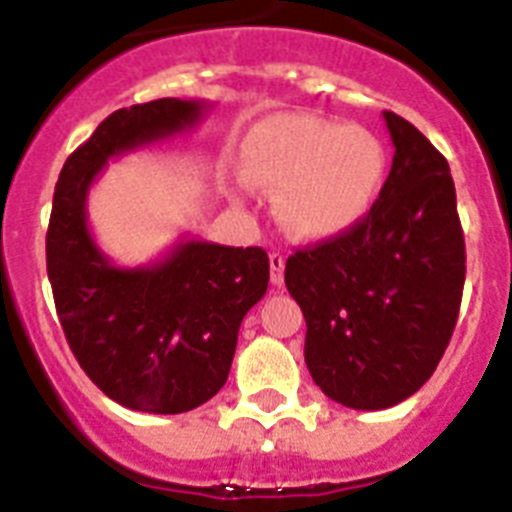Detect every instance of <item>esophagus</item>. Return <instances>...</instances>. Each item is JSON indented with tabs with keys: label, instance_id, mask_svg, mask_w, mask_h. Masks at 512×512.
Segmentation results:
<instances>
[{
	"label": "esophagus",
	"instance_id": "esophagus-1",
	"mask_svg": "<svg viewBox=\"0 0 512 512\" xmlns=\"http://www.w3.org/2000/svg\"><path fill=\"white\" fill-rule=\"evenodd\" d=\"M283 268H286V257L281 252H273L270 255V283L281 289L283 286Z\"/></svg>",
	"mask_w": 512,
	"mask_h": 512
}]
</instances>
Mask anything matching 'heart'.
Segmentation results:
<instances>
[{"mask_svg":"<svg viewBox=\"0 0 512 512\" xmlns=\"http://www.w3.org/2000/svg\"><path fill=\"white\" fill-rule=\"evenodd\" d=\"M244 171L276 190L278 218L302 239H328L362 221L388 176V150L375 132L320 117L257 124L242 148Z\"/></svg>","mask_w":512,"mask_h":512,"instance_id":"1","label":"heart"}]
</instances>
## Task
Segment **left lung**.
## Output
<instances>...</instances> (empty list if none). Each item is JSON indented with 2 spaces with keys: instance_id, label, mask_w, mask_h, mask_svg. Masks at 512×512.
Returning a JSON list of instances; mask_svg holds the SVG:
<instances>
[{
  "instance_id": "left-lung-1",
  "label": "left lung",
  "mask_w": 512,
  "mask_h": 512,
  "mask_svg": "<svg viewBox=\"0 0 512 512\" xmlns=\"http://www.w3.org/2000/svg\"><path fill=\"white\" fill-rule=\"evenodd\" d=\"M382 119L395 156L367 218L294 252L283 276L307 320L309 375L356 411L390 409L432 377L466 281L448 161L411 122Z\"/></svg>"
}]
</instances>
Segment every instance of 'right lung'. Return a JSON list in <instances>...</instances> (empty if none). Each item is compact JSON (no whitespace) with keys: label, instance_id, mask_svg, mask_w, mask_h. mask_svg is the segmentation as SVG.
Masks as SVG:
<instances>
[{"label":"right lung","instance_id":"obj_1","mask_svg":"<svg viewBox=\"0 0 512 512\" xmlns=\"http://www.w3.org/2000/svg\"><path fill=\"white\" fill-rule=\"evenodd\" d=\"M208 101L158 98L114 111L64 161L46 270L72 354L111 401L145 414H184L229 377L244 315L268 291L260 247L182 236L150 265L122 268L96 244L88 192L111 158L190 132Z\"/></svg>","mask_w":512,"mask_h":512}]
</instances>
